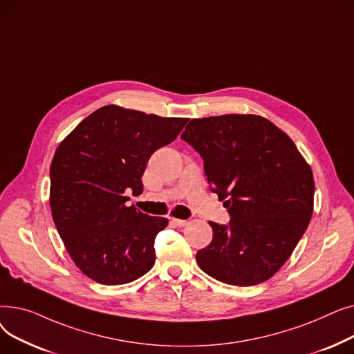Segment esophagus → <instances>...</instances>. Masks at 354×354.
<instances>
[{"label":"esophagus","instance_id":"obj_1","mask_svg":"<svg viewBox=\"0 0 354 354\" xmlns=\"http://www.w3.org/2000/svg\"><path fill=\"white\" fill-rule=\"evenodd\" d=\"M172 222L174 224L176 225V227H185V225H188V221L187 219H176V218H172Z\"/></svg>","mask_w":354,"mask_h":354}]
</instances>
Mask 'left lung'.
Masks as SVG:
<instances>
[{"label": "left lung", "instance_id": "left-lung-1", "mask_svg": "<svg viewBox=\"0 0 354 354\" xmlns=\"http://www.w3.org/2000/svg\"><path fill=\"white\" fill-rule=\"evenodd\" d=\"M180 138L203 159L209 189L228 208V224L196 263L215 280L250 287L287 261L313 215L314 179L294 142L255 115L192 119Z\"/></svg>", "mask_w": 354, "mask_h": 354}]
</instances>
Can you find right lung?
Returning a JSON list of instances; mask_svg holds the SVG:
<instances>
[{
  "instance_id": "add662e5",
  "label": "right lung",
  "mask_w": 354,
  "mask_h": 354,
  "mask_svg": "<svg viewBox=\"0 0 354 354\" xmlns=\"http://www.w3.org/2000/svg\"><path fill=\"white\" fill-rule=\"evenodd\" d=\"M187 122L110 104L57 147L50 167L53 221L74 264L91 280L126 284L153 267L155 238L167 219L126 207L124 194H142L149 158Z\"/></svg>"
}]
</instances>
